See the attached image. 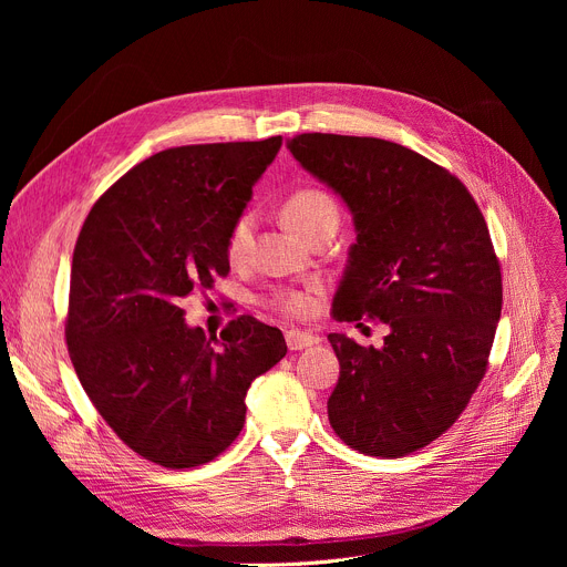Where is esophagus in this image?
Instances as JSON below:
<instances>
[{"label": "esophagus", "mask_w": 567, "mask_h": 567, "mask_svg": "<svg viewBox=\"0 0 567 567\" xmlns=\"http://www.w3.org/2000/svg\"><path fill=\"white\" fill-rule=\"evenodd\" d=\"M285 340H287V347H289L291 351H301V349H310V347L319 344V338H317V336L303 333V331H287Z\"/></svg>", "instance_id": "1"}]
</instances>
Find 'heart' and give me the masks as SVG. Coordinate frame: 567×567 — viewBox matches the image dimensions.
I'll return each instance as SVG.
<instances>
[{
	"instance_id": "obj_1",
	"label": "heart",
	"mask_w": 567,
	"mask_h": 567,
	"mask_svg": "<svg viewBox=\"0 0 567 567\" xmlns=\"http://www.w3.org/2000/svg\"><path fill=\"white\" fill-rule=\"evenodd\" d=\"M282 220L287 223L289 229H293L299 236L310 238L315 231L321 227H336L340 223V206L326 190L319 188H301L293 190L285 204H282ZM252 229H255V218L250 214L238 216L227 234V257L229 261H244L250 252L252 246ZM315 291L317 287L310 289H291V291H280L274 296V306L289 317H310L315 312Z\"/></svg>"
}]
</instances>
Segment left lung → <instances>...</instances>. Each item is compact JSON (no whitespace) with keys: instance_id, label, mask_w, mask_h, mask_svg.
<instances>
[{"instance_id":"1","label":"left lung","mask_w":567,"mask_h":567,"mask_svg":"<svg viewBox=\"0 0 567 567\" xmlns=\"http://www.w3.org/2000/svg\"><path fill=\"white\" fill-rule=\"evenodd\" d=\"M287 148L353 216L333 317L389 326L381 347L329 336L331 427L353 451L404 457L460 419L487 372L503 303L487 223L457 176L402 144L303 133Z\"/></svg>"}]
</instances>
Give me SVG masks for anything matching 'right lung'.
<instances>
[{
    "label": "right lung",
    "instance_id": "1",
    "mask_svg": "<svg viewBox=\"0 0 567 567\" xmlns=\"http://www.w3.org/2000/svg\"><path fill=\"white\" fill-rule=\"evenodd\" d=\"M282 137L174 146L89 212L73 250L66 344L84 393L131 451L165 468L212 462L244 430L250 383L287 353L255 317L220 340L182 299L229 274L227 234Z\"/></svg>",
    "mask_w": 567,
    "mask_h": 567
}]
</instances>
